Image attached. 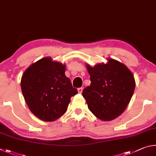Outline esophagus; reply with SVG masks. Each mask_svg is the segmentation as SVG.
<instances>
[{
    "label": "esophagus",
    "mask_w": 156,
    "mask_h": 156,
    "mask_svg": "<svg viewBox=\"0 0 156 156\" xmlns=\"http://www.w3.org/2000/svg\"><path fill=\"white\" fill-rule=\"evenodd\" d=\"M82 91H83V88H78V92L80 94H81V92H82Z\"/></svg>",
    "instance_id": "1"
}]
</instances>
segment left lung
Wrapping results in <instances>:
<instances>
[{
	"instance_id": "left-lung-1",
	"label": "left lung",
	"mask_w": 156,
	"mask_h": 156,
	"mask_svg": "<svg viewBox=\"0 0 156 156\" xmlns=\"http://www.w3.org/2000/svg\"><path fill=\"white\" fill-rule=\"evenodd\" d=\"M91 83L82 95L88 109L102 121H109L123 112L135 89L133 74L116 60L108 59L106 64L87 66Z\"/></svg>"
}]
</instances>
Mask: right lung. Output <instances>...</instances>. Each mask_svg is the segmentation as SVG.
<instances>
[{"label":"right lung","mask_w":156,"mask_h":156,"mask_svg":"<svg viewBox=\"0 0 156 156\" xmlns=\"http://www.w3.org/2000/svg\"><path fill=\"white\" fill-rule=\"evenodd\" d=\"M21 88L30 110L44 121L61 117L70 98L78 92L65 75V65L51 57L41 59L27 68L22 76Z\"/></svg>","instance_id":"obj_1"}]
</instances>
